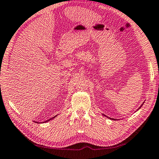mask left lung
Segmentation results:
<instances>
[{"label":"left lung","instance_id":"left-lung-1","mask_svg":"<svg viewBox=\"0 0 159 159\" xmlns=\"http://www.w3.org/2000/svg\"><path fill=\"white\" fill-rule=\"evenodd\" d=\"M140 107H139V108H140ZM104 116H105V115H104ZM108 118H109V117H108ZM111 119H112V120H116V119H113V118H111Z\"/></svg>","mask_w":159,"mask_h":159}]
</instances>
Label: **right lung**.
I'll use <instances>...</instances> for the list:
<instances>
[{"label":"right lung","instance_id":"right-lung-1","mask_svg":"<svg viewBox=\"0 0 159 159\" xmlns=\"http://www.w3.org/2000/svg\"><path fill=\"white\" fill-rule=\"evenodd\" d=\"M56 116H54V117H52V118H50V119H48V120H46V121H45V122H47V121H48V120H52V118H55V117H56Z\"/></svg>","mask_w":159,"mask_h":159}]
</instances>
